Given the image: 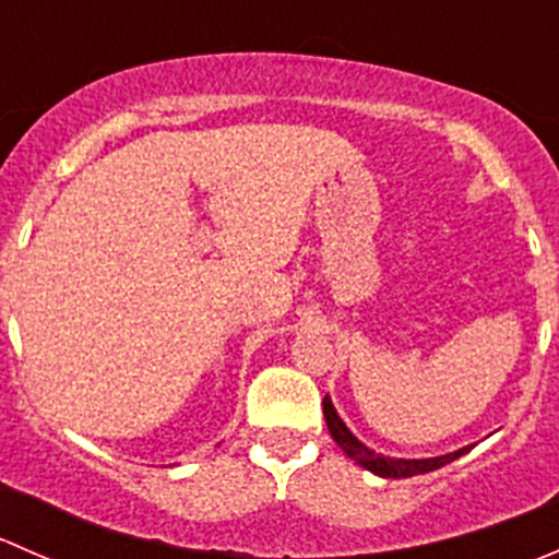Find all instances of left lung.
Listing matches in <instances>:
<instances>
[{
  "mask_svg": "<svg viewBox=\"0 0 559 559\" xmlns=\"http://www.w3.org/2000/svg\"><path fill=\"white\" fill-rule=\"evenodd\" d=\"M324 419L326 427H330V436L335 438L337 447L343 449L348 456H352L357 465H362L365 471L376 473L381 478H408V476H419V473H430L438 471V467L449 465L454 462L456 456H462L465 452H471V447L465 449H456L452 454H441V456H427V460H397V456H384V454H376L373 449L365 447L346 425L343 419L337 416L335 405H332L330 397H324Z\"/></svg>",
  "mask_w": 559,
  "mask_h": 559,
  "instance_id": "left-lung-1",
  "label": "left lung"
}]
</instances>
